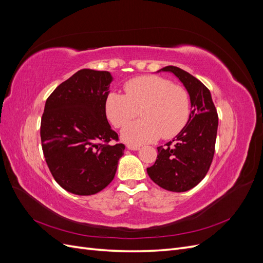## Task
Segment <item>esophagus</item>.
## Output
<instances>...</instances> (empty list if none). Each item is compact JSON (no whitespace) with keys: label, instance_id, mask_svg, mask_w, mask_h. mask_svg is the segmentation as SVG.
Returning a JSON list of instances; mask_svg holds the SVG:
<instances>
[{"label":"esophagus","instance_id":"esophagus-1","mask_svg":"<svg viewBox=\"0 0 263 263\" xmlns=\"http://www.w3.org/2000/svg\"><path fill=\"white\" fill-rule=\"evenodd\" d=\"M127 149H129V150H139V146H134V145H127Z\"/></svg>","mask_w":263,"mask_h":263}]
</instances>
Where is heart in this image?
Masks as SVG:
<instances>
[{"label": "heart", "instance_id": "heart-1", "mask_svg": "<svg viewBox=\"0 0 263 263\" xmlns=\"http://www.w3.org/2000/svg\"><path fill=\"white\" fill-rule=\"evenodd\" d=\"M124 94L110 91L105 99V114L115 127H123L141 109L143 119L124 127L122 138L140 145L159 137L169 139L185 126L190 115L187 92L159 76L134 78L124 84Z\"/></svg>", "mask_w": 263, "mask_h": 263}]
</instances>
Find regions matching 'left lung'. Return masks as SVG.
Here are the masks:
<instances>
[{
  "mask_svg": "<svg viewBox=\"0 0 263 263\" xmlns=\"http://www.w3.org/2000/svg\"><path fill=\"white\" fill-rule=\"evenodd\" d=\"M160 71L176 76L191 101L189 121L172 141L158 147L156 162L147 173L156 184L171 192H185L196 186L208 173L215 153L218 116L210 90L195 77L178 67Z\"/></svg>",
  "mask_w": 263,
  "mask_h": 263,
  "instance_id": "1",
  "label": "left lung"
}]
</instances>
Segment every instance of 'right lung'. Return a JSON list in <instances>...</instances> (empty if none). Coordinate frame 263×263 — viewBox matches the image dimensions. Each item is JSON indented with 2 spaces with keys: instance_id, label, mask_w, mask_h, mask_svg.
<instances>
[{
  "instance_id": "obj_1",
  "label": "right lung",
  "mask_w": 263,
  "mask_h": 263,
  "mask_svg": "<svg viewBox=\"0 0 263 263\" xmlns=\"http://www.w3.org/2000/svg\"><path fill=\"white\" fill-rule=\"evenodd\" d=\"M113 77L107 71L82 69L55 87L47 99L41 138L47 165L70 193L92 195L115 177L123 144L105 114Z\"/></svg>"
}]
</instances>
